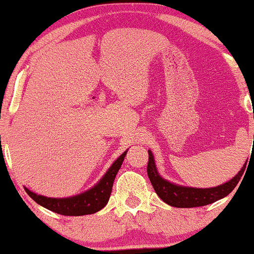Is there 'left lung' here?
<instances>
[{
	"instance_id": "obj_1",
	"label": "left lung",
	"mask_w": 254,
	"mask_h": 254,
	"mask_svg": "<svg viewBox=\"0 0 254 254\" xmlns=\"http://www.w3.org/2000/svg\"><path fill=\"white\" fill-rule=\"evenodd\" d=\"M149 161L148 167H146V173H148L149 179L154 187L156 194L164 202L169 206L177 207V208H191V207H201L206 204L213 203L220 198L227 196L232 190L238 185L239 180L245 172V166L241 168L239 173L235 175L233 179L224 185L218 186L214 188H191V187H182V186H176L173 183L168 182L167 180L162 179L158 175L156 166H155V160L152 156V152L149 150Z\"/></svg>"
}]
</instances>
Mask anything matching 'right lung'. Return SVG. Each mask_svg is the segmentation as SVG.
<instances>
[{
  "label": "right lung",
  "mask_w": 254,
  "mask_h": 254,
  "mask_svg": "<svg viewBox=\"0 0 254 254\" xmlns=\"http://www.w3.org/2000/svg\"><path fill=\"white\" fill-rule=\"evenodd\" d=\"M125 155L122 154L117 160L114 162L108 173L104 175V177L100 180L99 183L90 190L85 191L77 196L67 197V198H53V197H46L42 195H38L29 189H26L27 194L29 195L36 203L40 206L45 207V208L52 210V212L58 213L61 215H71V216H79V215H86V214H93V213L98 212L109 202L110 195H111L112 186H114L115 177L117 175L118 170L121 169L122 163H123Z\"/></svg>",
  "instance_id": "add662e5"
}]
</instances>
